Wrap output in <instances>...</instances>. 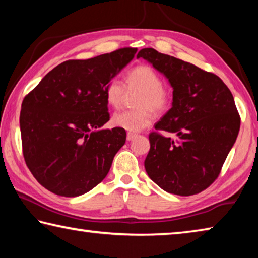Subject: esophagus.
Masks as SVG:
<instances>
[{"label":"esophagus","mask_w":258,"mask_h":258,"mask_svg":"<svg viewBox=\"0 0 258 258\" xmlns=\"http://www.w3.org/2000/svg\"><path fill=\"white\" fill-rule=\"evenodd\" d=\"M137 137V134L135 133H131V132H128L127 134H126V139H127V141H132V140Z\"/></svg>","instance_id":"obj_1"}]
</instances>
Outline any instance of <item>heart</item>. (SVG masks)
Masks as SVG:
<instances>
[{
    "label": "heart",
    "instance_id": "b5f03b06",
    "mask_svg": "<svg viewBox=\"0 0 258 258\" xmlns=\"http://www.w3.org/2000/svg\"><path fill=\"white\" fill-rule=\"evenodd\" d=\"M128 91H140L135 103L138 110H123L112 116L111 123L116 127L128 132H139L150 126L152 121L151 111L163 112L168 108L172 100V93L163 85L159 74L148 64H139L131 69L126 77V85L118 78H111L104 89L106 101L113 108H118L126 95L125 86Z\"/></svg>",
    "mask_w": 258,
    "mask_h": 258
}]
</instances>
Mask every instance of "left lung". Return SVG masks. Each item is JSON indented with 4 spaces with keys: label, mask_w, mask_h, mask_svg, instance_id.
Wrapping results in <instances>:
<instances>
[{
    "label": "left lung",
    "mask_w": 258,
    "mask_h": 258,
    "mask_svg": "<svg viewBox=\"0 0 258 258\" xmlns=\"http://www.w3.org/2000/svg\"><path fill=\"white\" fill-rule=\"evenodd\" d=\"M137 58L149 61L173 87L172 108L149 134L148 175L169 194H199L220 175L237 140L240 115L233 95L215 74L152 47L140 50Z\"/></svg>",
    "instance_id": "1"
}]
</instances>
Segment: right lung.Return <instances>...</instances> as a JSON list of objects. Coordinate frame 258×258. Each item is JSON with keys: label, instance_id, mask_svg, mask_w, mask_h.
Wrapping results in <instances>:
<instances>
[{"label": "right lung", "instance_id": "obj_1", "mask_svg": "<svg viewBox=\"0 0 258 258\" xmlns=\"http://www.w3.org/2000/svg\"><path fill=\"white\" fill-rule=\"evenodd\" d=\"M137 51L123 47L87 60L64 61L24 98V158L45 189L62 197H77L107 176L126 132L119 127L100 128L110 118L104 89Z\"/></svg>", "mask_w": 258, "mask_h": 258}]
</instances>
